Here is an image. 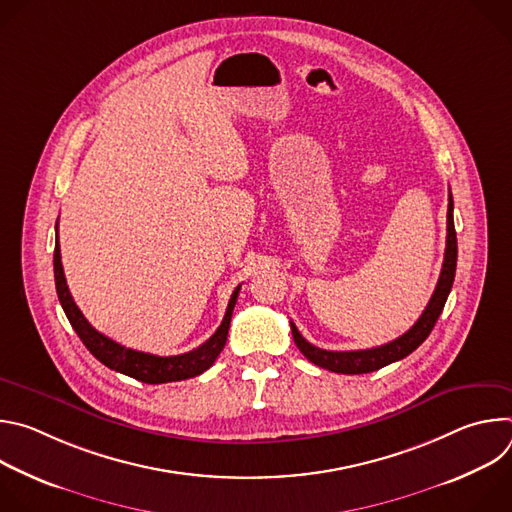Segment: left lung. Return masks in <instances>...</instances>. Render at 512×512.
Here are the masks:
<instances>
[{
  "instance_id": "left-lung-1",
  "label": "left lung",
  "mask_w": 512,
  "mask_h": 512,
  "mask_svg": "<svg viewBox=\"0 0 512 512\" xmlns=\"http://www.w3.org/2000/svg\"><path fill=\"white\" fill-rule=\"evenodd\" d=\"M448 200H450L448 202V237H446L444 265H442L440 279H437L433 296H431L429 304L425 306L423 314L419 316V320L403 336L395 338L393 342H387L377 348L344 350V352L324 350V348L310 344L300 334L296 324L289 322L291 334H294L298 348L310 362L318 364V367H322V369H328L332 373H342V375L373 373V371L387 367V364H391L395 360L409 356L429 336V332L433 330V326H435L437 318H440V314L446 306V300L450 296V289H452V283L456 277V263H458V239H456V229H454V198H452V194Z\"/></svg>"
}]
</instances>
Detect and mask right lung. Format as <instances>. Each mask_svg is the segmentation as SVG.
<instances>
[{
    "label": "right lung",
    "mask_w": 512,
    "mask_h": 512,
    "mask_svg": "<svg viewBox=\"0 0 512 512\" xmlns=\"http://www.w3.org/2000/svg\"><path fill=\"white\" fill-rule=\"evenodd\" d=\"M54 281H56V294L60 300V306L70 322V326L75 328L83 344L89 348V352L103 362L105 367L111 371H117L121 375H127L131 379H137L141 383L148 385H160V383H172V381H184L196 375H202L206 369L212 367V362L216 356L221 354V350L227 344L229 336V326H231V316L237 304V296L241 291V285L235 287L233 296L227 306V314L221 322V326L216 328V332L198 348L186 352V354H176V356H156L150 352H139L133 348H125L119 342L107 338L105 334L97 332L89 320L83 316V312L77 308L75 300H72L62 261H60V245H58V225H56V245H54Z\"/></svg>",
    "instance_id": "add662e5"
}]
</instances>
